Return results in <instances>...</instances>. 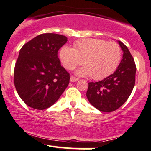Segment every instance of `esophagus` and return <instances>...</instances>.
<instances>
[{
    "mask_svg": "<svg viewBox=\"0 0 151 151\" xmlns=\"http://www.w3.org/2000/svg\"><path fill=\"white\" fill-rule=\"evenodd\" d=\"M78 80H79V79H78V78L74 77H73V76H71V77H70L71 82H74V81H77Z\"/></svg>",
    "mask_w": 151,
    "mask_h": 151,
    "instance_id": "34e87169",
    "label": "esophagus"
}]
</instances>
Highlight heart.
<instances>
[{
	"instance_id": "1",
	"label": "heart",
	"mask_w": 151,
	"mask_h": 151,
	"mask_svg": "<svg viewBox=\"0 0 151 151\" xmlns=\"http://www.w3.org/2000/svg\"><path fill=\"white\" fill-rule=\"evenodd\" d=\"M60 57L67 70H72L81 65L84 67L76 73L79 76H91L99 80L111 74L120 63L121 50L116 42L100 39H81L74 42V48L62 47Z\"/></svg>"
}]
</instances>
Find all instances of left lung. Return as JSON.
Wrapping results in <instances>:
<instances>
[{
	"label": "left lung",
	"instance_id": "left-lung-1",
	"mask_svg": "<svg viewBox=\"0 0 151 151\" xmlns=\"http://www.w3.org/2000/svg\"><path fill=\"white\" fill-rule=\"evenodd\" d=\"M123 59L113 74L97 82H89L86 97L93 106L102 112H111L124 104L132 92L136 67L129 49L118 41Z\"/></svg>",
	"mask_w": 151,
	"mask_h": 151
}]
</instances>
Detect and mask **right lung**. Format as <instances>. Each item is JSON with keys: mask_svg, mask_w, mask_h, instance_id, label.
<instances>
[{"mask_svg": "<svg viewBox=\"0 0 151 151\" xmlns=\"http://www.w3.org/2000/svg\"><path fill=\"white\" fill-rule=\"evenodd\" d=\"M67 37L55 33L37 35L24 45L14 70L19 96L28 106L44 110L52 106L70 83V74L61 66L58 50Z\"/></svg>", "mask_w": 151, "mask_h": 151, "instance_id": "1", "label": "right lung"}]
</instances>
